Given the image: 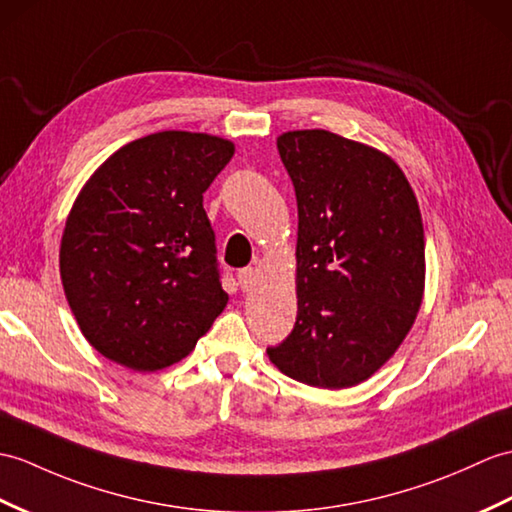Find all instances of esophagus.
<instances>
[{
  "instance_id": "obj_1",
  "label": "esophagus",
  "mask_w": 512,
  "mask_h": 512,
  "mask_svg": "<svg viewBox=\"0 0 512 512\" xmlns=\"http://www.w3.org/2000/svg\"><path fill=\"white\" fill-rule=\"evenodd\" d=\"M237 281H240V288L244 292H253L255 285H257V272L253 268L237 270Z\"/></svg>"
}]
</instances>
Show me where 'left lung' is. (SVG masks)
Instances as JSON below:
<instances>
[{
  "label": "left lung",
  "mask_w": 512,
  "mask_h": 512,
  "mask_svg": "<svg viewBox=\"0 0 512 512\" xmlns=\"http://www.w3.org/2000/svg\"><path fill=\"white\" fill-rule=\"evenodd\" d=\"M296 207V296L290 336L268 347L296 382L349 388L406 338L423 299L419 202L386 154L329 130L277 139Z\"/></svg>",
  "instance_id": "obj_1"
}]
</instances>
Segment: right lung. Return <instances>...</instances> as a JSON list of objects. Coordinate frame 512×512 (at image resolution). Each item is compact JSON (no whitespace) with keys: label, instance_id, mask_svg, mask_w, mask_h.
Here are the masks:
<instances>
[{"label":"right lung","instance_id":"add662e5","mask_svg":"<svg viewBox=\"0 0 512 512\" xmlns=\"http://www.w3.org/2000/svg\"><path fill=\"white\" fill-rule=\"evenodd\" d=\"M231 157L227 139L165 130L117 150L82 187L61 277L104 358L159 371L183 360L227 307L202 194Z\"/></svg>","mask_w":512,"mask_h":512}]
</instances>
